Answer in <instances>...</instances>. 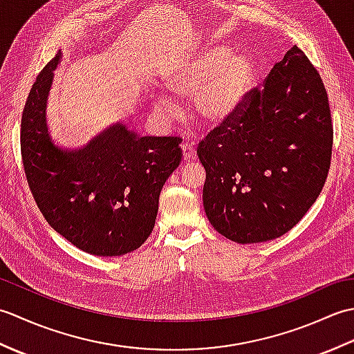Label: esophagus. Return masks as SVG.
<instances>
[{
    "mask_svg": "<svg viewBox=\"0 0 354 354\" xmlns=\"http://www.w3.org/2000/svg\"><path fill=\"white\" fill-rule=\"evenodd\" d=\"M181 150H183V160L184 161H190L194 158V147L189 142H183L181 145Z\"/></svg>",
    "mask_w": 354,
    "mask_h": 354,
    "instance_id": "esophagus-1",
    "label": "esophagus"
}]
</instances>
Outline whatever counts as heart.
Listing matches in <instances>:
<instances>
[{
	"label": "heart",
	"instance_id": "1",
	"mask_svg": "<svg viewBox=\"0 0 354 354\" xmlns=\"http://www.w3.org/2000/svg\"><path fill=\"white\" fill-rule=\"evenodd\" d=\"M254 82V66L246 56H234L228 45H214L196 53L167 79V88L183 97H196L198 115L208 124L223 123L242 106ZM158 111H173L162 94H156Z\"/></svg>",
	"mask_w": 354,
	"mask_h": 354
}]
</instances>
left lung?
<instances>
[{
	"instance_id": "8db88e82",
	"label": "left lung",
	"mask_w": 354,
	"mask_h": 354,
	"mask_svg": "<svg viewBox=\"0 0 354 354\" xmlns=\"http://www.w3.org/2000/svg\"><path fill=\"white\" fill-rule=\"evenodd\" d=\"M333 126L319 73L297 45L236 114L199 142L209 223L237 243L268 242L303 219L324 187Z\"/></svg>"
}]
</instances>
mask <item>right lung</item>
Returning <instances> with one entry per match:
<instances>
[{
  "label": "right lung",
  "instance_id": "right-lung-1",
  "mask_svg": "<svg viewBox=\"0 0 354 354\" xmlns=\"http://www.w3.org/2000/svg\"><path fill=\"white\" fill-rule=\"evenodd\" d=\"M62 51L30 89L21 155L45 221L79 250L100 257L132 252L153 230L162 185L181 162V138L140 137L115 123L80 149L53 142L45 109Z\"/></svg>",
  "mask_w": 354,
  "mask_h": 354
}]
</instances>
